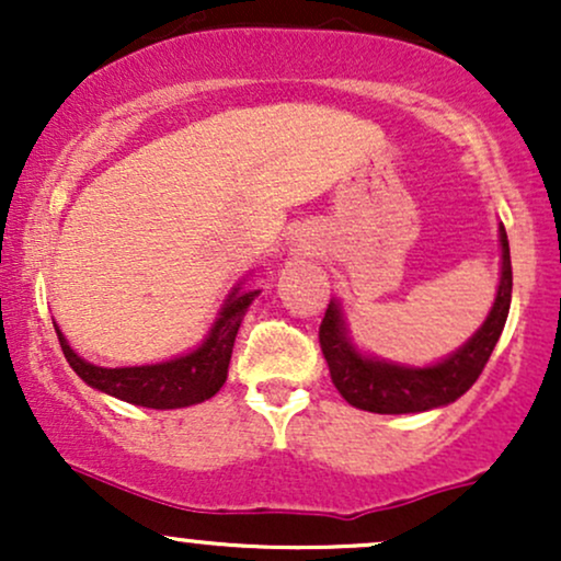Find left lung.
<instances>
[{
	"label": "left lung",
	"instance_id": "8db88e82",
	"mask_svg": "<svg viewBox=\"0 0 561 561\" xmlns=\"http://www.w3.org/2000/svg\"><path fill=\"white\" fill-rule=\"evenodd\" d=\"M499 242L501 274L491 311L465 345L435 364L409 366L362 351L347 330L343 302L337 298L330 300L319 327V343L334 388L347 403L375 414H420L454 403L478 382L504 332L508 306H512V259H508L504 224H499Z\"/></svg>",
	"mask_w": 561,
	"mask_h": 561
}]
</instances>
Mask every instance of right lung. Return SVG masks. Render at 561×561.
Wrapping results in <instances>:
<instances>
[{
	"instance_id": "1",
	"label": "right lung",
	"mask_w": 561,
	"mask_h": 561,
	"mask_svg": "<svg viewBox=\"0 0 561 561\" xmlns=\"http://www.w3.org/2000/svg\"><path fill=\"white\" fill-rule=\"evenodd\" d=\"M261 295V289L244 287V279L237 282L218 308L214 324L192 351L173 356L169 362L141 364V366H96L81 358L70 347L66 334L55 324L60 347L66 353L70 369L79 375L89 388L107 392L118 401L145 405V409H184L214 398L224 388L229 375L231 347L240 330L250 302Z\"/></svg>"
}]
</instances>
